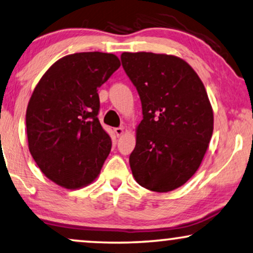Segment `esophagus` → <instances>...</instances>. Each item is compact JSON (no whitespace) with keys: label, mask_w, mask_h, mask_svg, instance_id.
<instances>
[{"label":"esophagus","mask_w":253,"mask_h":253,"mask_svg":"<svg viewBox=\"0 0 253 253\" xmlns=\"http://www.w3.org/2000/svg\"><path fill=\"white\" fill-rule=\"evenodd\" d=\"M114 131H115V133H116V135H118V137H121V135H122L123 132H124V127L123 126L115 127Z\"/></svg>","instance_id":"1"}]
</instances>
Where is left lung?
<instances>
[{
  "label": "left lung",
  "mask_w": 253,
  "mask_h": 253,
  "mask_svg": "<svg viewBox=\"0 0 253 253\" xmlns=\"http://www.w3.org/2000/svg\"><path fill=\"white\" fill-rule=\"evenodd\" d=\"M121 60L142 108L129 159L132 174L142 187L170 192L192 178L211 140L213 112L206 87L178 57L123 52Z\"/></svg>",
  "instance_id": "8db88e82"
}]
</instances>
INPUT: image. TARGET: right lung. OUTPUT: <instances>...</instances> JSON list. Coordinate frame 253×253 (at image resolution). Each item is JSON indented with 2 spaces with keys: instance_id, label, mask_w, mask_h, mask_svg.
Wrapping results in <instances>:
<instances>
[{
  "instance_id": "add662e5",
  "label": "right lung",
  "mask_w": 253,
  "mask_h": 253,
  "mask_svg": "<svg viewBox=\"0 0 253 253\" xmlns=\"http://www.w3.org/2000/svg\"><path fill=\"white\" fill-rule=\"evenodd\" d=\"M120 66L113 53L69 54L47 69L29 99V152L43 173L65 188L92 182L111 152V137L98 120V87Z\"/></svg>"
}]
</instances>
